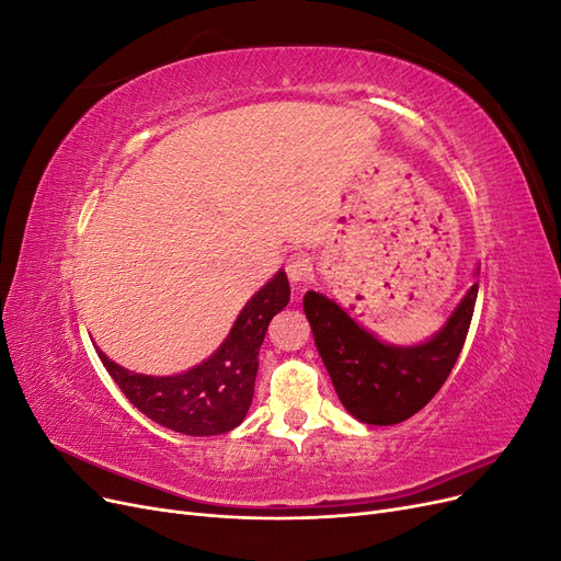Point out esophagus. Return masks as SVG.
Masks as SVG:
<instances>
[{"mask_svg":"<svg viewBox=\"0 0 561 561\" xmlns=\"http://www.w3.org/2000/svg\"><path fill=\"white\" fill-rule=\"evenodd\" d=\"M285 271H287V278H290L295 285H301V283H307L311 278L313 262H311L309 254L295 252V254H290V257H287Z\"/></svg>","mask_w":561,"mask_h":561,"instance_id":"esophagus-1","label":"esophagus"}]
</instances>
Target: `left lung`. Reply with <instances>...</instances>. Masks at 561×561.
<instances>
[{
  "instance_id": "1",
  "label": "left lung",
  "mask_w": 561,
  "mask_h": 561,
  "mask_svg": "<svg viewBox=\"0 0 561 561\" xmlns=\"http://www.w3.org/2000/svg\"><path fill=\"white\" fill-rule=\"evenodd\" d=\"M478 283L428 342L393 346L358 325L336 301L320 293L304 295V311L346 412L371 426H393L426 407L463 348L478 299Z\"/></svg>"
}]
</instances>
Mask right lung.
<instances>
[{
  "label": "right lung",
  "instance_id": "add662e5",
  "mask_svg": "<svg viewBox=\"0 0 561 561\" xmlns=\"http://www.w3.org/2000/svg\"><path fill=\"white\" fill-rule=\"evenodd\" d=\"M290 301L285 271L271 278L236 318L231 332L208 360L173 377H151L128 371L98 348L110 377L138 410L159 426L182 435H219L241 426L245 419L257 355L271 318Z\"/></svg>",
  "mask_w": 561,
  "mask_h": 561
}]
</instances>
